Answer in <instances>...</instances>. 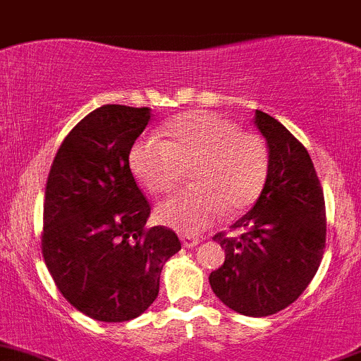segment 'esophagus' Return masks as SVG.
Returning a JSON list of instances; mask_svg holds the SVG:
<instances>
[{
  "label": "esophagus",
  "instance_id": "obj_1",
  "mask_svg": "<svg viewBox=\"0 0 361 361\" xmlns=\"http://www.w3.org/2000/svg\"><path fill=\"white\" fill-rule=\"evenodd\" d=\"M180 241L185 248H192L200 243V238L191 235H180Z\"/></svg>",
  "mask_w": 361,
  "mask_h": 361
}]
</instances>
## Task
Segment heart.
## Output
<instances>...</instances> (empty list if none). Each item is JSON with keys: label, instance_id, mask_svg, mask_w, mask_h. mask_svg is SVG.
<instances>
[{"label": "heart", "instance_id": "obj_1", "mask_svg": "<svg viewBox=\"0 0 361 361\" xmlns=\"http://www.w3.org/2000/svg\"><path fill=\"white\" fill-rule=\"evenodd\" d=\"M169 140H137L130 166L151 192L180 184L192 169L195 188L170 196L156 208L159 222L182 233H198L214 219L240 215L261 196L269 172V153L259 133L208 111H192L166 125Z\"/></svg>", "mask_w": 361, "mask_h": 361}]
</instances>
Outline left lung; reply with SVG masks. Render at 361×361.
Wrapping results in <instances>:
<instances>
[{
	"label": "left lung",
	"instance_id": "obj_1",
	"mask_svg": "<svg viewBox=\"0 0 361 361\" xmlns=\"http://www.w3.org/2000/svg\"><path fill=\"white\" fill-rule=\"evenodd\" d=\"M269 172L250 212L214 236L226 261L208 281L215 295L245 317L290 306L317 274L326 236L325 200L306 147L269 114L255 109Z\"/></svg>",
	"mask_w": 361,
	"mask_h": 361
}]
</instances>
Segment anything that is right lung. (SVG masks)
Wrapping results in <instances>:
<instances>
[{"label":"right lung","mask_w":361,"mask_h":361,"mask_svg":"<svg viewBox=\"0 0 361 361\" xmlns=\"http://www.w3.org/2000/svg\"><path fill=\"white\" fill-rule=\"evenodd\" d=\"M147 107L107 104L66 137L44 191L43 257L55 285L97 322H128L159 292V274L180 250L173 231L147 229L151 207L128 156L149 123Z\"/></svg>","instance_id":"right-lung-1"}]
</instances>
